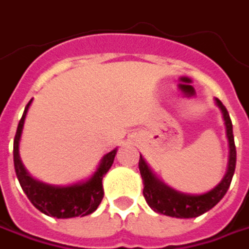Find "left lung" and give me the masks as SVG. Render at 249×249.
I'll list each match as a JSON object with an SVG mask.
<instances>
[{
	"label": "left lung",
	"instance_id": "1",
	"mask_svg": "<svg viewBox=\"0 0 249 249\" xmlns=\"http://www.w3.org/2000/svg\"><path fill=\"white\" fill-rule=\"evenodd\" d=\"M217 107L222 110L223 120L226 125V134L229 139V147H230V156H229V167L226 171V176L211 191L200 195H189L182 194L176 189L167 187L164 182L156 178L153 171L147 166L143 157H139V171L143 179V196H145L147 205L157 213L171 216V217H179V219H191L198 217L205 212L211 211L213 206H216L222 198L226 195L227 189L231 184L234 170H235V160H237V152L234 145V135H232V124L227 108L223 103L216 99Z\"/></svg>",
	"mask_w": 249,
	"mask_h": 249
}]
</instances>
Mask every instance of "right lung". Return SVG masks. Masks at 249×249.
I'll return each mask as SVG.
<instances>
[{
  "mask_svg": "<svg viewBox=\"0 0 249 249\" xmlns=\"http://www.w3.org/2000/svg\"><path fill=\"white\" fill-rule=\"evenodd\" d=\"M30 103L32 100L25 107L23 115L18 124L17 135L14 141V164L20 187L26 194L29 200L35 205V208H37L38 211L43 212L47 216H53L57 219H70V217H78V216L82 217L90 214L99 208L100 202L103 199L104 191L102 181L106 173L113 166L117 149L104 155L94 174L86 181L67 187H55V185L40 182L27 173L19 156V141Z\"/></svg>",
  "mask_w": 249,
  "mask_h": 249,
  "instance_id": "right-lung-1",
  "label": "right lung"
}]
</instances>
